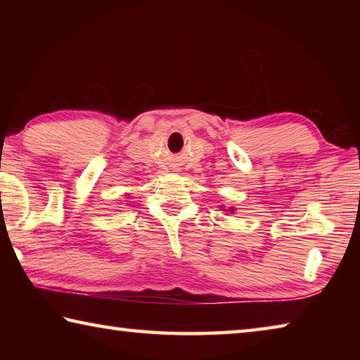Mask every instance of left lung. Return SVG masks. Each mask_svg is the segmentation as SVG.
<instances>
[{
    "instance_id": "left-lung-1",
    "label": "left lung",
    "mask_w": 360,
    "mask_h": 360,
    "mask_svg": "<svg viewBox=\"0 0 360 360\" xmlns=\"http://www.w3.org/2000/svg\"><path fill=\"white\" fill-rule=\"evenodd\" d=\"M230 211H231V210H230Z\"/></svg>"
}]
</instances>
